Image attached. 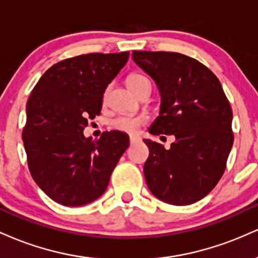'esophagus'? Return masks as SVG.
Segmentation results:
<instances>
[{"instance_id": "1", "label": "esophagus", "mask_w": 258, "mask_h": 258, "mask_svg": "<svg viewBox=\"0 0 258 258\" xmlns=\"http://www.w3.org/2000/svg\"><path fill=\"white\" fill-rule=\"evenodd\" d=\"M139 141H141V138H139L138 136H130V142H131V144L137 143Z\"/></svg>"}]
</instances>
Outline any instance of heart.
<instances>
[{
  "mask_svg": "<svg viewBox=\"0 0 258 258\" xmlns=\"http://www.w3.org/2000/svg\"><path fill=\"white\" fill-rule=\"evenodd\" d=\"M144 82H150L149 79L146 78L142 74H131L126 80L127 87L133 91L138 87L139 85L144 84ZM103 100L105 102V94L103 97ZM146 122V117L144 116H135V115H120V116L115 117L111 121V125L119 131L126 133H135L143 123Z\"/></svg>",
  "mask_w": 258,
  "mask_h": 258,
  "instance_id": "b5f03b06",
  "label": "heart"
}]
</instances>
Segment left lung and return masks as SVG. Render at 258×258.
Here are the masks:
<instances>
[{"mask_svg":"<svg viewBox=\"0 0 258 258\" xmlns=\"http://www.w3.org/2000/svg\"><path fill=\"white\" fill-rule=\"evenodd\" d=\"M132 59L155 81L161 97L149 133L174 136L170 149L143 139L149 148L148 188L164 203H197L221 179L233 147V112L221 82L180 53L133 51Z\"/></svg>","mask_w":258,"mask_h":258,"instance_id":"obj_1","label":"left lung"}]
</instances>
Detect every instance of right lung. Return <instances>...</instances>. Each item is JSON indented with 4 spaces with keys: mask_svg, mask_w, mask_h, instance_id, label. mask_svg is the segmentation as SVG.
<instances>
[{
    "mask_svg": "<svg viewBox=\"0 0 258 258\" xmlns=\"http://www.w3.org/2000/svg\"><path fill=\"white\" fill-rule=\"evenodd\" d=\"M128 55L90 53L65 59L49 68L31 92L23 131L29 170L60 205L82 206L102 197L130 146L128 135L121 131L103 132L97 141L84 135Z\"/></svg>",
    "mask_w": 258,
    "mask_h": 258,
    "instance_id": "1",
    "label": "right lung"
}]
</instances>
